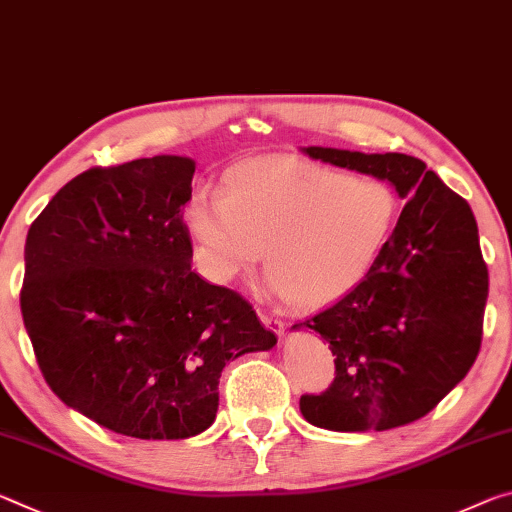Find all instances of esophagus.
<instances>
[{
  "label": "esophagus",
  "mask_w": 512,
  "mask_h": 512,
  "mask_svg": "<svg viewBox=\"0 0 512 512\" xmlns=\"http://www.w3.org/2000/svg\"><path fill=\"white\" fill-rule=\"evenodd\" d=\"M258 317H261V322L267 326V329H272L274 333H283V320L281 317H276L274 313H267V311H261V308H258Z\"/></svg>",
  "instance_id": "1"
}]
</instances>
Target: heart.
Segmentation results:
<instances>
[{
    "label": "heart",
    "instance_id": "b5f03b06",
    "mask_svg": "<svg viewBox=\"0 0 512 512\" xmlns=\"http://www.w3.org/2000/svg\"><path fill=\"white\" fill-rule=\"evenodd\" d=\"M397 215L388 181L283 156L231 167L222 192L195 190L183 213L213 283L236 281L267 249L272 286L306 308L331 304L365 279Z\"/></svg>",
    "mask_w": 512,
    "mask_h": 512
}]
</instances>
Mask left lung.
I'll list each match as a JSON object with an SVG mask.
<instances>
[{"instance_id": "obj_1", "label": "left lung", "mask_w": 512, "mask_h": 512, "mask_svg": "<svg viewBox=\"0 0 512 512\" xmlns=\"http://www.w3.org/2000/svg\"><path fill=\"white\" fill-rule=\"evenodd\" d=\"M317 161L388 179L406 199L370 272L308 326L329 342L335 379L301 395V415L331 431H388L420 420L474 365L488 265L467 201L406 154L308 147Z\"/></svg>"}]
</instances>
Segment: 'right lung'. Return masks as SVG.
<instances>
[{"label":"right lung","mask_w":512,"mask_h":512,"mask_svg":"<svg viewBox=\"0 0 512 512\" xmlns=\"http://www.w3.org/2000/svg\"><path fill=\"white\" fill-rule=\"evenodd\" d=\"M181 156L90 167L56 192L24 245L20 308L54 395L140 440L213 424L229 360L276 345L240 292L192 272Z\"/></svg>","instance_id":"add662e5"}]
</instances>
